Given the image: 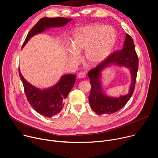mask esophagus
<instances>
[{
	"instance_id": "34e87169",
	"label": "esophagus",
	"mask_w": 158,
	"mask_h": 158,
	"mask_svg": "<svg viewBox=\"0 0 158 158\" xmlns=\"http://www.w3.org/2000/svg\"><path fill=\"white\" fill-rule=\"evenodd\" d=\"M85 73H84V72H80L78 73L77 74V77L79 78V79H82V78H84L85 77Z\"/></svg>"
}]
</instances>
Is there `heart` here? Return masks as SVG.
Listing matches in <instances>:
<instances>
[{
    "label": "heart",
    "mask_w": 158,
    "mask_h": 158,
    "mask_svg": "<svg viewBox=\"0 0 158 158\" xmlns=\"http://www.w3.org/2000/svg\"><path fill=\"white\" fill-rule=\"evenodd\" d=\"M116 32L110 26L93 24L75 29L73 33L71 47L67 51L70 62L76 64L84 49V59L90 64L104 61L115 46Z\"/></svg>",
    "instance_id": "b5f03b06"
}]
</instances>
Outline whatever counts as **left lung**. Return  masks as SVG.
<instances>
[{"mask_svg":"<svg viewBox=\"0 0 158 158\" xmlns=\"http://www.w3.org/2000/svg\"><path fill=\"white\" fill-rule=\"evenodd\" d=\"M138 57L135 51L132 37L126 35L123 48L111 54L104 61L99 63L95 68L90 70L88 76L91 85L89 102L92 109L98 114H111L123 108L130 99L136 82L138 70ZM116 64L124 66L130 69L131 75V83L128 93L119 98L107 96L102 91L101 84V72L107 66Z\"/></svg>","mask_w":158,"mask_h":158,"instance_id":"left-lung-1","label":"left lung"}]
</instances>
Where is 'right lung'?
I'll list each match as a JSON object with an SVG mask.
<instances>
[{
  "label": "right lung",
  "instance_id": "obj_1",
  "mask_svg": "<svg viewBox=\"0 0 158 158\" xmlns=\"http://www.w3.org/2000/svg\"><path fill=\"white\" fill-rule=\"evenodd\" d=\"M72 20L64 17L40 19L28 33L22 48L32 36L49 28L64 26ZM19 74L28 102L37 112L46 118H52L61 111L65 104L64 100L73 89L76 79L74 74H65L54 86L42 90L28 82L22 75L20 68Z\"/></svg>",
  "mask_w": 158,
  "mask_h": 158
}]
</instances>
